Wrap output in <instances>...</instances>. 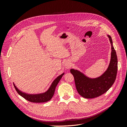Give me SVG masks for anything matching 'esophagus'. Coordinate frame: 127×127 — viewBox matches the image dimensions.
<instances>
[{"instance_id": "obj_1", "label": "esophagus", "mask_w": 127, "mask_h": 127, "mask_svg": "<svg viewBox=\"0 0 127 127\" xmlns=\"http://www.w3.org/2000/svg\"><path fill=\"white\" fill-rule=\"evenodd\" d=\"M70 66H71L70 64L69 63V62H68V61H67V62L65 63V64H64V67H65V68H66V69L70 68Z\"/></svg>"}]
</instances>
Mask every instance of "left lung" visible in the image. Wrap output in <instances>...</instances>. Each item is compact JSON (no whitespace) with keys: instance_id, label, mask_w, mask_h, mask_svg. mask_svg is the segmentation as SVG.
<instances>
[{"instance_id":"8db88e82","label":"left lung","mask_w":127,"mask_h":127,"mask_svg":"<svg viewBox=\"0 0 127 127\" xmlns=\"http://www.w3.org/2000/svg\"><path fill=\"white\" fill-rule=\"evenodd\" d=\"M111 45V60L106 70L99 77L92 78L80 71L71 69L77 91L82 97L93 98L99 96L108 91L116 79L118 70V59L116 51L113 45L112 38L107 35Z\"/></svg>"}]
</instances>
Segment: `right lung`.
<instances>
[{
	"label": "right lung",
	"mask_w": 127,
	"mask_h": 127,
	"mask_svg": "<svg viewBox=\"0 0 127 127\" xmlns=\"http://www.w3.org/2000/svg\"><path fill=\"white\" fill-rule=\"evenodd\" d=\"M64 73H63L62 74L58 76L57 77L53 80L51 86H50L49 89L45 92L44 93L36 94H28L24 93V92L18 90L17 87L15 86L14 83V86L15 88V90L17 91L19 95H20L21 96L24 97L26 100L30 102H34V103H43L46 102L50 100L54 95L55 89L58 84L60 80L62 78L63 76L64 75Z\"/></svg>",
	"instance_id": "add662e5"
}]
</instances>
